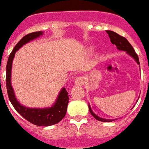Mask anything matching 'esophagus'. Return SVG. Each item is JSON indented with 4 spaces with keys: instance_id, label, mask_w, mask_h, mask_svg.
Here are the masks:
<instances>
[{
    "instance_id": "34e87169",
    "label": "esophagus",
    "mask_w": 149,
    "mask_h": 149,
    "mask_svg": "<svg viewBox=\"0 0 149 149\" xmlns=\"http://www.w3.org/2000/svg\"><path fill=\"white\" fill-rule=\"evenodd\" d=\"M85 83V79L82 76H79V77H76V79H75V84L76 85H79V86H81V85H83Z\"/></svg>"
}]
</instances>
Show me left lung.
<instances>
[{
    "label": "left lung",
    "instance_id": "1",
    "mask_svg": "<svg viewBox=\"0 0 149 149\" xmlns=\"http://www.w3.org/2000/svg\"><path fill=\"white\" fill-rule=\"evenodd\" d=\"M107 33H108L109 37L110 38L111 42H112L113 45H116V46H117L118 49L126 51L127 53H128L130 56H132L134 59H135L136 61L137 62V64H139V58H138V55H137L136 53L135 52V50L134 49V48L131 46V44L128 42V40H127L125 37H122V36L118 34L116 32L112 31H107ZM88 107L91 114L92 115L93 117H94L95 119L98 120V121H103V122H111V121H114V120L103 119V118L98 117L97 116H96V115L92 112L90 106H89Z\"/></svg>",
    "mask_w": 149,
    "mask_h": 149
}]
</instances>
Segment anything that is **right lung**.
Here are the masks:
<instances>
[{
    "mask_svg": "<svg viewBox=\"0 0 149 149\" xmlns=\"http://www.w3.org/2000/svg\"><path fill=\"white\" fill-rule=\"evenodd\" d=\"M42 31H36L28 33L27 35L24 36L15 45L13 51L9 55L7 64H6V89H7L9 99L15 110L17 111L24 118H25L29 122L32 123L33 125H37V126L46 127L58 123L65 116L67 105L69 103L68 100H69L70 96L68 95V93L65 88H64L61 91L58 99L52 107L49 109H31L23 107L20 103H19L16 98L15 97L13 89L11 86V82H10L12 63L15 52L17 51L19 48L22 47L24 44L27 43L33 39L37 38L40 35H42Z\"/></svg>",
    "mask_w": 149,
    "mask_h": 149,
    "instance_id": "right-lung-1",
    "label": "right lung"
}]
</instances>
